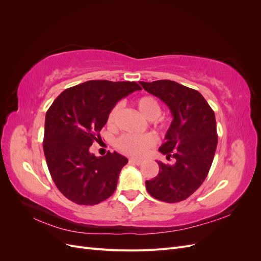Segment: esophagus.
<instances>
[{"instance_id": "34e87169", "label": "esophagus", "mask_w": 261, "mask_h": 261, "mask_svg": "<svg viewBox=\"0 0 261 261\" xmlns=\"http://www.w3.org/2000/svg\"><path fill=\"white\" fill-rule=\"evenodd\" d=\"M129 163H133V164H136V165H140L141 163H143V161L141 160H138V159H129Z\"/></svg>"}]
</instances>
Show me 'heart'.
<instances>
[{
  "mask_svg": "<svg viewBox=\"0 0 261 261\" xmlns=\"http://www.w3.org/2000/svg\"><path fill=\"white\" fill-rule=\"evenodd\" d=\"M137 109L140 114L148 121H155L161 115V107L158 100L151 96L141 97L136 101ZM120 107L115 106L107 117L108 127L113 128L116 124V118ZM155 144V138L152 135H132V134H124L116 140V147L121 152L132 155L141 156L144 155L147 150Z\"/></svg>",
  "mask_w": 261,
  "mask_h": 261,
  "instance_id": "obj_1",
  "label": "heart"
}]
</instances>
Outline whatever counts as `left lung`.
I'll return each mask as SVG.
<instances>
[{
  "label": "left lung",
  "mask_w": 261,
  "mask_h": 261,
  "mask_svg": "<svg viewBox=\"0 0 261 261\" xmlns=\"http://www.w3.org/2000/svg\"><path fill=\"white\" fill-rule=\"evenodd\" d=\"M170 109L173 121L159 151L174 163L158 161V175L146 180L148 193L164 202H178L194 194L206 179L218 145L213 110L201 93L172 81L139 82Z\"/></svg>",
  "instance_id": "8db88e82"
}]
</instances>
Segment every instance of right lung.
<instances>
[{
    "label": "right lung",
    "instance_id": "add662e5",
    "mask_svg": "<svg viewBox=\"0 0 261 261\" xmlns=\"http://www.w3.org/2000/svg\"><path fill=\"white\" fill-rule=\"evenodd\" d=\"M135 82L89 81L63 91L45 114L43 151L52 179L67 199L93 206L108 199L127 158L108 152L96 156L110 111L122 98L140 90Z\"/></svg>",
    "mask_w": 261,
    "mask_h": 261
}]
</instances>
